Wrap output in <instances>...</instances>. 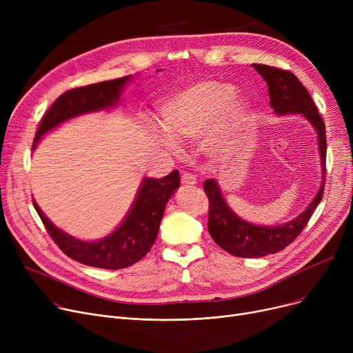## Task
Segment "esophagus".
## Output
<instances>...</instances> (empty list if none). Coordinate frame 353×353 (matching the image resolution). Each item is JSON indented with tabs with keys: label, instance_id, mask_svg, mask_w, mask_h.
Segmentation results:
<instances>
[{
	"label": "esophagus",
	"instance_id": "34e87169",
	"mask_svg": "<svg viewBox=\"0 0 353 353\" xmlns=\"http://www.w3.org/2000/svg\"><path fill=\"white\" fill-rule=\"evenodd\" d=\"M181 183L184 184V186H193V184L197 183V180H196V177L193 174L183 172L181 173Z\"/></svg>",
	"mask_w": 353,
	"mask_h": 353
}]
</instances>
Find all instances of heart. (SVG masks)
Instances as JSON below:
<instances>
[{
  "label": "heart",
  "instance_id": "obj_1",
  "mask_svg": "<svg viewBox=\"0 0 353 353\" xmlns=\"http://www.w3.org/2000/svg\"><path fill=\"white\" fill-rule=\"evenodd\" d=\"M233 94V85L210 80L173 92L159 110L165 134L163 144L174 148L173 143H189L203 136L205 154L214 160L223 157L250 110L246 97Z\"/></svg>",
  "mask_w": 353,
  "mask_h": 353
}]
</instances>
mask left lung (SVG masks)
<instances>
[{
  "instance_id": "obj_1",
  "label": "left lung",
  "mask_w": 353,
  "mask_h": 353,
  "mask_svg": "<svg viewBox=\"0 0 353 353\" xmlns=\"http://www.w3.org/2000/svg\"><path fill=\"white\" fill-rule=\"evenodd\" d=\"M269 87L270 107L277 116L298 114L305 117L318 133V148L322 167L321 188L309 206L293 220L277 226L253 225L239 217L228 205L216 179L205 181V192L209 197L208 229L214 242L228 253L237 257H263L283 250L301 234L322 200L326 176V132L325 123L309 96L305 85L290 71L265 64H252Z\"/></svg>"
}]
</instances>
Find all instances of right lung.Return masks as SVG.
Masks as SVG:
<instances>
[{
	"instance_id": "1",
	"label": "right lung",
	"mask_w": 353,
	"mask_h": 353,
	"mask_svg": "<svg viewBox=\"0 0 353 353\" xmlns=\"http://www.w3.org/2000/svg\"><path fill=\"white\" fill-rule=\"evenodd\" d=\"M160 71V70H157ZM133 76L101 81L68 90L48 108L34 139L32 150L51 130L83 114L111 110L120 103L121 91ZM180 186L179 172L163 179L144 177L136 199L119 228L97 240H81L59 229L34 201V208L57 246L74 261L83 265L117 270L143 259L156 242L167 201Z\"/></svg>"
}]
</instances>
